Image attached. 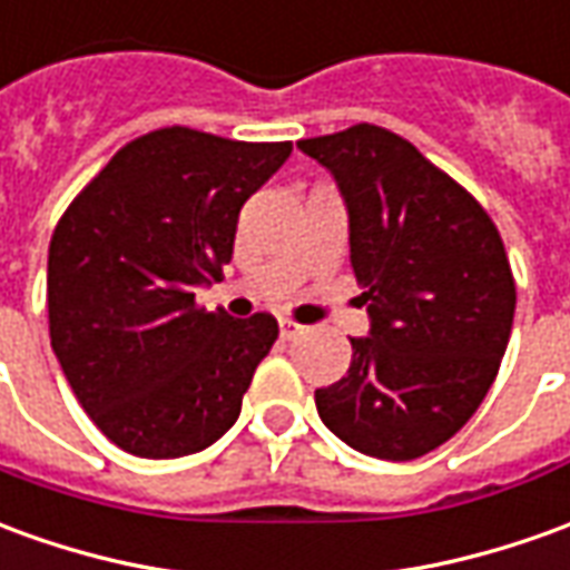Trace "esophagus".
<instances>
[{"mask_svg": "<svg viewBox=\"0 0 570 570\" xmlns=\"http://www.w3.org/2000/svg\"><path fill=\"white\" fill-rule=\"evenodd\" d=\"M305 333V326L296 324V321H289V317H281V336L284 340H298Z\"/></svg>", "mask_w": 570, "mask_h": 570, "instance_id": "1", "label": "esophagus"}]
</instances>
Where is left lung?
Returning <instances> with one entry per match:
<instances>
[{"mask_svg": "<svg viewBox=\"0 0 570 570\" xmlns=\"http://www.w3.org/2000/svg\"><path fill=\"white\" fill-rule=\"evenodd\" d=\"M348 206V244L370 336L314 392L348 448L404 463L435 451L479 410L507 352L515 277L503 237L463 185L373 122L302 138Z\"/></svg>", "mask_w": 570, "mask_h": 570, "instance_id": "left-lung-1", "label": "left lung"}]
</instances>
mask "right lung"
<instances>
[{
	"label": "right lung",
	"instance_id": "add662e5",
	"mask_svg": "<svg viewBox=\"0 0 570 570\" xmlns=\"http://www.w3.org/2000/svg\"><path fill=\"white\" fill-rule=\"evenodd\" d=\"M289 150L154 129L119 147L51 234V348L91 423L126 453L188 456L237 423L277 321H234L194 296L222 277L240 206Z\"/></svg>",
	"mask_w": 570,
	"mask_h": 570
}]
</instances>
